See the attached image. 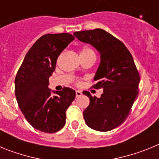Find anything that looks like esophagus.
I'll return each mask as SVG.
<instances>
[{
    "mask_svg": "<svg viewBox=\"0 0 159 159\" xmlns=\"http://www.w3.org/2000/svg\"><path fill=\"white\" fill-rule=\"evenodd\" d=\"M82 92L81 91H79V90H77V91H75V95H76V97H80L82 95Z\"/></svg>",
    "mask_w": 159,
    "mask_h": 159,
    "instance_id": "34e87169",
    "label": "esophagus"
}]
</instances>
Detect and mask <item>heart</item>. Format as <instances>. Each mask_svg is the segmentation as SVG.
I'll list each match as a JSON object with an SVG mask.
<instances>
[{
  "label": "heart",
  "mask_w": 159,
  "mask_h": 159,
  "mask_svg": "<svg viewBox=\"0 0 159 159\" xmlns=\"http://www.w3.org/2000/svg\"><path fill=\"white\" fill-rule=\"evenodd\" d=\"M81 53H91V54H95V52H94L93 50H92V49L89 47L83 48L82 50H81ZM76 84H78V85H80V84H81V82L80 81H77Z\"/></svg>",
  "instance_id": "b5f03b06"
}]
</instances>
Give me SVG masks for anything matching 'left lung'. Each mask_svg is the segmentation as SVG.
Wrapping results in <instances>:
<instances>
[{
	"instance_id": "left-lung-1",
	"label": "left lung",
	"mask_w": 159,
	"mask_h": 159,
	"mask_svg": "<svg viewBox=\"0 0 159 159\" xmlns=\"http://www.w3.org/2000/svg\"><path fill=\"white\" fill-rule=\"evenodd\" d=\"M74 36L94 46L101 57L92 88L103 93L97 98L83 92L90 99L84 111L85 123L99 131L113 130L127 119L139 94L140 75L133 57L123 42L103 29L80 31Z\"/></svg>"
}]
</instances>
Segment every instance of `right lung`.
<instances>
[{"label":"right lung","mask_w":159,"mask_h":159,"mask_svg":"<svg viewBox=\"0 0 159 159\" xmlns=\"http://www.w3.org/2000/svg\"><path fill=\"white\" fill-rule=\"evenodd\" d=\"M75 37L69 33L45 34L35 42L24 59L15 78V95L28 122L36 130L55 133L66 123V111L75 92L64 88L51 95L49 77L60 53Z\"/></svg>","instance_id":"add662e5"}]
</instances>
